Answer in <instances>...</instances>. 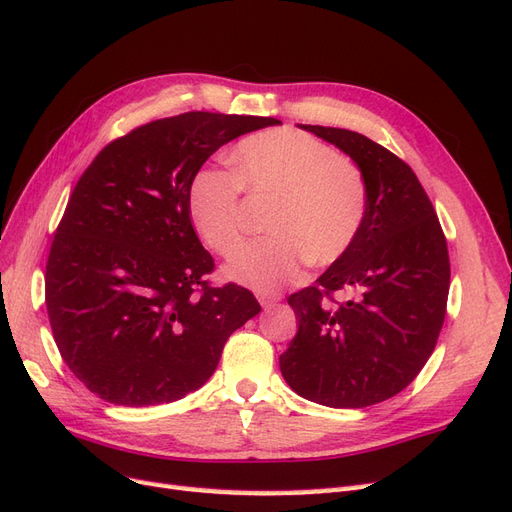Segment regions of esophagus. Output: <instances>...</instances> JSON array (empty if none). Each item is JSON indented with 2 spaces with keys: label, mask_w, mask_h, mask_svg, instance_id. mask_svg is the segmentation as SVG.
I'll return each instance as SVG.
<instances>
[{
  "label": "esophagus",
  "mask_w": 512,
  "mask_h": 512,
  "mask_svg": "<svg viewBox=\"0 0 512 512\" xmlns=\"http://www.w3.org/2000/svg\"><path fill=\"white\" fill-rule=\"evenodd\" d=\"M257 298H259L261 307H266V309H268V307H272V305H277L281 296H279V294H259Z\"/></svg>",
  "instance_id": "34e87169"
}]
</instances>
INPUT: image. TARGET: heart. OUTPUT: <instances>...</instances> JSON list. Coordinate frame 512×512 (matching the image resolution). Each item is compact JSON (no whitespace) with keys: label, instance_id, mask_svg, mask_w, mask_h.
<instances>
[{"label":"heart","instance_id":"heart-1","mask_svg":"<svg viewBox=\"0 0 512 512\" xmlns=\"http://www.w3.org/2000/svg\"><path fill=\"white\" fill-rule=\"evenodd\" d=\"M233 173L203 168L190 181L188 216L218 255L240 246L242 190L272 199L268 238L242 246L227 264L229 279L272 294L313 261L329 266L357 242L370 207L363 170L329 142L292 127L242 138L231 151Z\"/></svg>","mask_w":512,"mask_h":512}]
</instances>
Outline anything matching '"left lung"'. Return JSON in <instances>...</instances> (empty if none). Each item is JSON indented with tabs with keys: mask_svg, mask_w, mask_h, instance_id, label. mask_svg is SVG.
Returning a JSON list of instances; mask_svg holds the SVG:
<instances>
[{
	"mask_svg": "<svg viewBox=\"0 0 512 512\" xmlns=\"http://www.w3.org/2000/svg\"><path fill=\"white\" fill-rule=\"evenodd\" d=\"M348 153L370 207L350 251L287 298L298 331L279 357L298 396L363 409L396 396L437 346L450 292L448 242L426 190L398 155L350 129L303 125ZM347 300L339 304L334 292Z\"/></svg>",
	"mask_w": 512,
	"mask_h": 512,
	"instance_id": "1",
	"label": "left lung"
}]
</instances>
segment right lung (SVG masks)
<instances>
[{"label":"right lung","mask_w":512,"mask_h":512,"mask_svg":"<svg viewBox=\"0 0 512 512\" xmlns=\"http://www.w3.org/2000/svg\"><path fill=\"white\" fill-rule=\"evenodd\" d=\"M281 121L186 112L131 129L75 183L45 270L69 370L101 400L175 402L207 383L229 335L261 311L242 285H209L188 188L222 144Z\"/></svg>","instance_id":"right-lung-1"}]
</instances>
